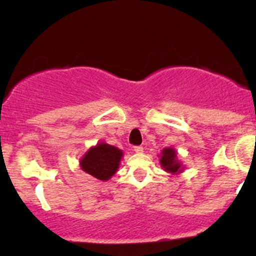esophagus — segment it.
I'll return each mask as SVG.
<instances>
[{
	"mask_svg": "<svg viewBox=\"0 0 256 256\" xmlns=\"http://www.w3.org/2000/svg\"><path fill=\"white\" fill-rule=\"evenodd\" d=\"M134 152H137V154H142V152H143V146H134Z\"/></svg>",
	"mask_w": 256,
	"mask_h": 256,
	"instance_id": "esophagus-1",
	"label": "esophagus"
}]
</instances>
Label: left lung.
I'll return each mask as SVG.
<instances>
[{
	"label": "left lung",
	"mask_w": 256,
	"mask_h": 256,
	"mask_svg": "<svg viewBox=\"0 0 256 256\" xmlns=\"http://www.w3.org/2000/svg\"><path fill=\"white\" fill-rule=\"evenodd\" d=\"M158 162H160L164 171L171 173V174H179L184 170L183 164L178 158L177 152L172 146L162 149L160 154V158H158Z\"/></svg>",
	"instance_id": "left-lung-1"
}]
</instances>
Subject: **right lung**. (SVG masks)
I'll use <instances>...</instances> for the list:
<instances>
[{"instance_id":"add662e5","label":"right lung","mask_w":256,"mask_h":256,"mask_svg":"<svg viewBox=\"0 0 256 256\" xmlns=\"http://www.w3.org/2000/svg\"><path fill=\"white\" fill-rule=\"evenodd\" d=\"M122 155V149L106 142H98L80 158L79 165L82 171L98 180L107 182L118 171Z\"/></svg>"}]
</instances>
